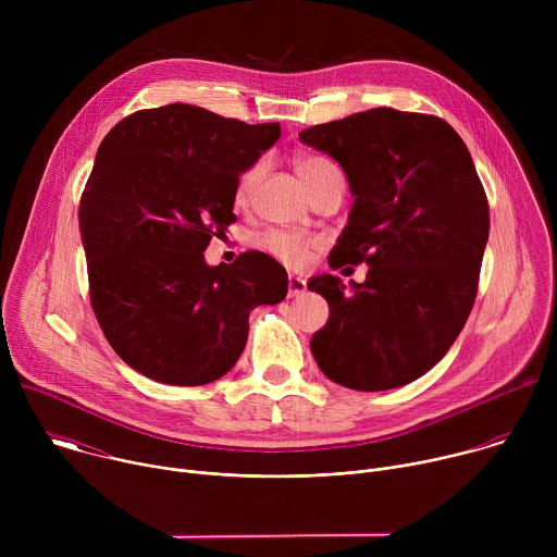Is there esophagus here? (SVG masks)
<instances>
[{
	"mask_svg": "<svg viewBox=\"0 0 557 557\" xmlns=\"http://www.w3.org/2000/svg\"><path fill=\"white\" fill-rule=\"evenodd\" d=\"M304 290H306V282L297 275H290L288 277V297H299V295H304Z\"/></svg>",
	"mask_w": 557,
	"mask_h": 557,
	"instance_id": "34e87169",
	"label": "esophagus"
}]
</instances>
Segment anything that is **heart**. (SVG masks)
I'll use <instances>...</instances> for the list:
<instances>
[{
  "label": "heart",
  "mask_w": 557,
  "mask_h": 557,
  "mask_svg": "<svg viewBox=\"0 0 557 557\" xmlns=\"http://www.w3.org/2000/svg\"><path fill=\"white\" fill-rule=\"evenodd\" d=\"M293 168H295V174H297L299 183L308 189V194H312L314 187L320 185L329 174L339 172L331 161H326V158L314 156V153H299V156H295ZM260 172H262V168L253 165L251 170H247L240 176V183H237V191H235L237 202L243 205V202L249 200L251 189L256 187V183L260 178ZM260 245H262L264 251H269L273 258H277L286 267L299 269V267H304L310 260L314 240H312V237L295 233V231H269V233L262 235Z\"/></svg>",
  "instance_id": "1"
}]
</instances>
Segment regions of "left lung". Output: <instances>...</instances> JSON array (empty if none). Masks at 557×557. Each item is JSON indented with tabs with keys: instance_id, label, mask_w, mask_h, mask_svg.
<instances>
[{
	"instance_id": "1",
	"label": "left lung",
	"mask_w": 557,
	"mask_h": 557,
	"mask_svg": "<svg viewBox=\"0 0 557 557\" xmlns=\"http://www.w3.org/2000/svg\"><path fill=\"white\" fill-rule=\"evenodd\" d=\"M299 140L333 156L355 196L331 269L368 264L350 288L329 273L308 280L331 308L312 357L350 389L406 385L445 357L479 290L490 205L469 149L443 119L392 108L308 127Z\"/></svg>"
}]
</instances>
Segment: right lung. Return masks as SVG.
Instances as JSON below:
<instances>
[{"label":"right lung","mask_w":557,"mask_h":557,"mask_svg":"<svg viewBox=\"0 0 557 557\" xmlns=\"http://www.w3.org/2000/svg\"><path fill=\"white\" fill-rule=\"evenodd\" d=\"M280 138L198 106L138 110L103 138L78 205L90 304L114 352L170 385H205L240 359L256 306L288 275L260 251L209 267L205 249L235 222L237 178Z\"/></svg>","instance_id":"add662e5"}]
</instances>
